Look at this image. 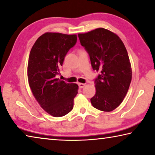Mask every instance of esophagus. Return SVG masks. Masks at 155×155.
<instances>
[{
  "label": "esophagus",
  "mask_w": 155,
  "mask_h": 155,
  "mask_svg": "<svg viewBox=\"0 0 155 155\" xmlns=\"http://www.w3.org/2000/svg\"><path fill=\"white\" fill-rule=\"evenodd\" d=\"M78 87H79V88H83L84 87H85V84L84 83H78Z\"/></svg>",
  "instance_id": "obj_1"
}]
</instances>
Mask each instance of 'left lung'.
<instances>
[{
  "label": "left lung",
  "instance_id": "obj_1",
  "mask_svg": "<svg viewBox=\"0 0 155 155\" xmlns=\"http://www.w3.org/2000/svg\"><path fill=\"white\" fill-rule=\"evenodd\" d=\"M78 36L93 70L99 73L94 79L96 92L90 99L91 104L101 111H111L122 103L132 78L124 44L116 34L103 28Z\"/></svg>",
  "mask_w": 155,
  "mask_h": 155
}]
</instances>
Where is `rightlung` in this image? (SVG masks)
<instances>
[{
	"mask_svg": "<svg viewBox=\"0 0 155 155\" xmlns=\"http://www.w3.org/2000/svg\"><path fill=\"white\" fill-rule=\"evenodd\" d=\"M77 35L46 33L31 50L28 62L30 88L41 108L54 117L72 111L78 85L57 78L69 50L77 43Z\"/></svg>",
	"mask_w": 155,
	"mask_h": 155,
	"instance_id": "right-lung-1",
	"label": "right lung"
}]
</instances>
